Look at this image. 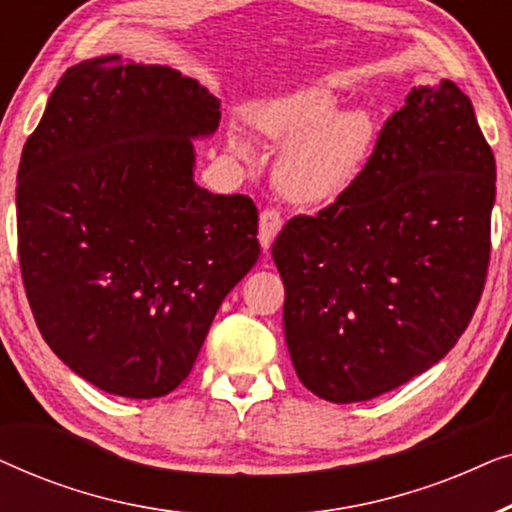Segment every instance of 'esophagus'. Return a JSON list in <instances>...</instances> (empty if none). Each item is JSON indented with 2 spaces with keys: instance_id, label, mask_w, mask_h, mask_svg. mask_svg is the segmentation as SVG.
Wrapping results in <instances>:
<instances>
[{
  "instance_id": "34e87169",
  "label": "esophagus",
  "mask_w": 512,
  "mask_h": 512,
  "mask_svg": "<svg viewBox=\"0 0 512 512\" xmlns=\"http://www.w3.org/2000/svg\"><path fill=\"white\" fill-rule=\"evenodd\" d=\"M279 230H282V216L275 209H265L261 212V221H258V242H261L263 251L270 249L272 240H275Z\"/></svg>"
}]
</instances>
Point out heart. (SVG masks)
Returning <instances> with one entry per match:
<instances>
[{
	"label": "heart",
	"instance_id": "1",
	"mask_svg": "<svg viewBox=\"0 0 512 512\" xmlns=\"http://www.w3.org/2000/svg\"><path fill=\"white\" fill-rule=\"evenodd\" d=\"M249 125L272 146H284L277 160V186L298 205H326L340 198L366 165L373 146V121L366 111H338L328 88H307L258 104ZM237 158L251 160L242 135L230 137Z\"/></svg>",
	"mask_w": 512,
	"mask_h": 512
}]
</instances>
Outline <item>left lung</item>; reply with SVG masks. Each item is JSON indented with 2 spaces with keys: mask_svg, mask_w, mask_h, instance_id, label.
<instances>
[{
  "mask_svg": "<svg viewBox=\"0 0 512 512\" xmlns=\"http://www.w3.org/2000/svg\"><path fill=\"white\" fill-rule=\"evenodd\" d=\"M494 198L471 100L450 79L412 88L354 184L272 244L298 380L359 403L436 366L482 296Z\"/></svg>",
  "mask_w": 512,
  "mask_h": 512,
  "instance_id": "1",
  "label": "left lung"
}]
</instances>
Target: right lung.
Here are the masks:
<instances>
[{"mask_svg":"<svg viewBox=\"0 0 512 512\" xmlns=\"http://www.w3.org/2000/svg\"><path fill=\"white\" fill-rule=\"evenodd\" d=\"M219 107L177 69L100 55L62 74L25 142L27 300L55 356L107 394L177 389L261 254L251 198L193 179V139L214 135Z\"/></svg>","mask_w":512,"mask_h":512,"instance_id":"obj_1","label":"right lung"}]
</instances>
